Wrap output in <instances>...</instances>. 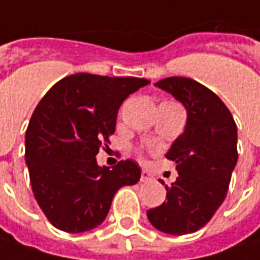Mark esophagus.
<instances>
[{"mask_svg": "<svg viewBox=\"0 0 260 260\" xmlns=\"http://www.w3.org/2000/svg\"><path fill=\"white\" fill-rule=\"evenodd\" d=\"M151 178H153V176H151V174H150L148 171H143V172H141V182H148Z\"/></svg>", "mask_w": 260, "mask_h": 260, "instance_id": "1", "label": "esophagus"}]
</instances>
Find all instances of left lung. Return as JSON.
<instances>
[{
  "instance_id": "obj_1",
  "label": "left lung",
  "mask_w": 260,
  "mask_h": 260,
  "mask_svg": "<svg viewBox=\"0 0 260 260\" xmlns=\"http://www.w3.org/2000/svg\"><path fill=\"white\" fill-rule=\"evenodd\" d=\"M154 85L182 103L187 123L166 153L178 178L147 218L161 233L191 234L212 219L226 196L238 159L237 125L222 100L190 78L172 76Z\"/></svg>"
}]
</instances>
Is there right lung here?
<instances>
[{
    "label": "right lung",
    "mask_w": 260,
    "mask_h": 260,
    "mask_svg": "<svg viewBox=\"0 0 260 260\" xmlns=\"http://www.w3.org/2000/svg\"><path fill=\"white\" fill-rule=\"evenodd\" d=\"M150 81L76 73L39 101L26 131V165L39 207L55 228L78 234L106 219L116 191L140 181L134 160L112 169L97 153L110 143L123 100Z\"/></svg>",
    "instance_id": "1"
}]
</instances>
